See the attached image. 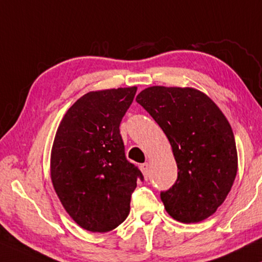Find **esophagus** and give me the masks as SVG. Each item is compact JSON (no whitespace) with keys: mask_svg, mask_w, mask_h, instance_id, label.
Here are the masks:
<instances>
[{"mask_svg":"<svg viewBox=\"0 0 262 262\" xmlns=\"http://www.w3.org/2000/svg\"><path fill=\"white\" fill-rule=\"evenodd\" d=\"M139 168H141L143 175H144L145 178H148L149 177V163L148 162L142 163L141 166H139Z\"/></svg>","mask_w":262,"mask_h":262,"instance_id":"esophagus-1","label":"esophagus"}]
</instances>
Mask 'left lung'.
<instances>
[{"label":"left lung","instance_id":"1","mask_svg":"<svg viewBox=\"0 0 262 262\" xmlns=\"http://www.w3.org/2000/svg\"><path fill=\"white\" fill-rule=\"evenodd\" d=\"M166 134L178 164L173 187L161 192L169 216L198 223L216 212L237 173L232 128L206 94L191 87L145 88L136 98Z\"/></svg>","mask_w":262,"mask_h":262}]
</instances>
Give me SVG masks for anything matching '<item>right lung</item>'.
<instances>
[{"mask_svg":"<svg viewBox=\"0 0 262 262\" xmlns=\"http://www.w3.org/2000/svg\"><path fill=\"white\" fill-rule=\"evenodd\" d=\"M137 87L81 96L64 114L51 150V181L62 205L81 228L107 232L126 220L131 194L143 180L125 157L119 125Z\"/></svg>","mask_w":262,"mask_h":262,"instance_id":"obj_1","label":"right lung"}]
</instances>
